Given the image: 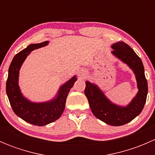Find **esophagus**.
I'll list each match as a JSON object with an SVG mask.
<instances>
[{"label":"esophagus","mask_w":155,"mask_h":155,"mask_svg":"<svg viewBox=\"0 0 155 155\" xmlns=\"http://www.w3.org/2000/svg\"><path fill=\"white\" fill-rule=\"evenodd\" d=\"M80 76H82V77H84V76H85V73H81Z\"/></svg>","instance_id":"obj_1"}]
</instances>
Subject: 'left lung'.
I'll list each match as a JSON object with an SVG mask.
<instances>
[{
  "label": "left lung",
  "mask_w": 155,
  "mask_h": 155,
  "mask_svg": "<svg viewBox=\"0 0 155 155\" xmlns=\"http://www.w3.org/2000/svg\"><path fill=\"white\" fill-rule=\"evenodd\" d=\"M112 48L114 49L112 54L134 70L138 93L127 107L112 104L99 87L90 82H85V94L96 118L109 125L121 126L131 121L141 113L146 101L148 82L143 62L132 48L124 42L114 43Z\"/></svg>",
  "instance_id": "left-lung-1"
}]
</instances>
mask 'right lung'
Masks as SVG:
<instances>
[{
	"instance_id": "right-lung-1",
	"label": "right lung",
	"mask_w": 155,
	"mask_h": 155,
	"mask_svg": "<svg viewBox=\"0 0 155 155\" xmlns=\"http://www.w3.org/2000/svg\"><path fill=\"white\" fill-rule=\"evenodd\" d=\"M48 43V41H44L41 43L31 44L15 54L9 68L6 84L7 94L15 115L26 122L37 126L46 125L60 118L64 110L69 91L77 80L76 76L72 77L60 87L57 97L48 102L32 103L23 97L18 84L21 64L31 51L43 47Z\"/></svg>"
}]
</instances>
